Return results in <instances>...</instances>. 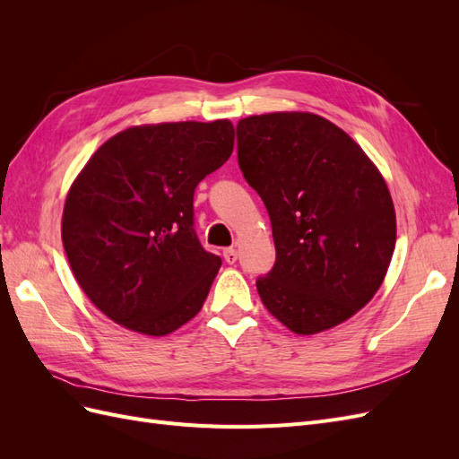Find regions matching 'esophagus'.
I'll return each instance as SVG.
<instances>
[{"label":"esophagus","instance_id":"34e87169","mask_svg":"<svg viewBox=\"0 0 459 459\" xmlns=\"http://www.w3.org/2000/svg\"><path fill=\"white\" fill-rule=\"evenodd\" d=\"M224 260H226L228 264H233V262H238V251H235V248H233V247L226 248V251H224Z\"/></svg>","mask_w":459,"mask_h":459}]
</instances>
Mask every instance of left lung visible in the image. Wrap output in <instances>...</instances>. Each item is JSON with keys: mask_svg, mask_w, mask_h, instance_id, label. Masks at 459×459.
<instances>
[{"mask_svg": "<svg viewBox=\"0 0 459 459\" xmlns=\"http://www.w3.org/2000/svg\"><path fill=\"white\" fill-rule=\"evenodd\" d=\"M243 176L268 208L275 264L256 281L268 312L316 335L377 293L396 243V214L379 169L352 137L314 113L238 122Z\"/></svg>", "mask_w": 459, "mask_h": 459, "instance_id": "left-lung-1", "label": "left lung"}]
</instances>
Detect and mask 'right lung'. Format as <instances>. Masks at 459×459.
Returning a JSON list of instances; mask_svg holds the SVG:
<instances>
[{
	"mask_svg": "<svg viewBox=\"0 0 459 459\" xmlns=\"http://www.w3.org/2000/svg\"><path fill=\"white\" fill-rule=\"evenodd\" d=\"M233 142L226 118L142 124L107 140L76 176L63 247L82 290L115 324L162 337L203 308L221 260L193 230V195Z\"/></svg>",
	"mask_w": 459,
	"mask_h": 459,
	"instance_id": "obj_1",
	"label": "right lung"
}]
</instances>
